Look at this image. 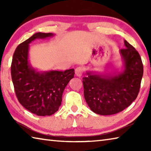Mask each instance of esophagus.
<instances>
[{
    "label": "esophagus",
    "mask_w": 151,
    "mask_h": 151,
    "mask_svg": "<svg viewBox=\"0 0 151 151\" xmlns=\"http://www.w3.org/2000/svg\"><path fill=\"white\" fill-rule=\"evenodd\" d=\"M83 68L81 67V66H78V67L76 68L75 74L77 76H79V77L81 76L82 75H83Z\"/></svg>",
    "instance_id": "esophagus-1"
}]
</instances>
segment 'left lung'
Wrapping results in <instances>:
<instances>
[{"mask_svg": "<svg viewBox=\"0 0 151 151\" xmlns=\"http://www.w3.org/2000/svg\"><path fill=\"white\" fill-rule=\"evenodd\" d=\"M119 51L121 70L112 73L86 71L83 79L84 96L89 108L100 115H111L127 108L138 96L143 75L141 58L136 49L124 40Z\"/></svg>", "mask_w": 151, "mask_h": 151, "instance_id": "left-lung-1", "label": "left lung"}]
</instances>
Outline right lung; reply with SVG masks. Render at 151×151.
<instances>
[{
  "label": "right lung",
  "instance_id": "right-lung-1",
  "mask_svg": "<svg viewBox=\"0 0 151 151\" xmlns=\"http://www.w3.org/2000/svg\"><path fill=\"white\" fill-rule=\"evenodd\" d=\"M54 36L53 33H35L18 46L12 57L11 76L18 100L25 109L38 116H50L58 111L63 91L75 75L73 68L40 71L30 64V43Z\"/></svg>",
  "mask_w": 151,
  "mask_h": 151
}]
</instances>
